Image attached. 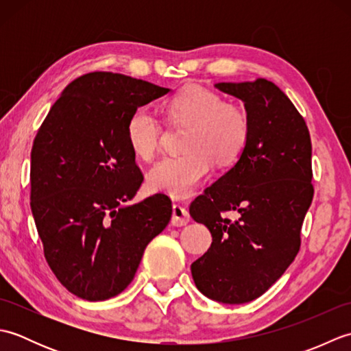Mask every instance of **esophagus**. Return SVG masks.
<instances>
[{
    "instance_id": "esophagus-1",
    "label": "esophagus",
    "mask_w": 351,
    "mask_h": 351,
    "mask_svg": "<svg viewBox=\"0 0 351 351\" xmlns=\"http://www.w3.org/2000/svg\"><path fill=\"white\" fill-rule=\"evenodd\" d=\"M189 221H190V214L187 211V208L180 204H173V206H171V225L185 226Z\"/></svg>"
}]
</instances>
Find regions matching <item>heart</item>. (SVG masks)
<instances>
[{
    "mask_svg": "<svg viewBox=\"0 0 351 351\" xmlns=\"http://www.w3.org/2000/svg\"><path fill=\"white\" fill-rule=\"evenodd\" d=\"M171 125L189 126L182 155L166 156L149 170L147 187L171 197H187L196 191L213 167V160L229 166L235 162L250 137L245 110L228 104L220 95L189 86L166 102ZM162 128L145 107L134 110L126 122V140L138 160L151 161L161 145Z\"/></svg>",
    "mask_w": 351,
    "mask_h": 351,
    "instance_id": "1",
    "label": "heart"
}]
</instances>
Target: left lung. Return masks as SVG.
I'll list each match as a JSON object with an SVG mask.
<instances>
[{"label": "left lung", "instance_id": "8db88e82", "mask_svg": "<svg viewBox=\"0 0 351 351\" xmlns=\"http://www.w3.org/2000/svg\"><path fill=\"white\" fill-rule=\"evenodd\" d=\"M214 87L244 102L250 137L234 167L190 205L191 217L213 235L191 276L208 299L241 304L263 295L299 253L314 197L312 145L304 119L271 81ZM226 210L237 219L225 218Z\"/></svg>", "mask_w": 351, "mask_h": 351}]
</instances>
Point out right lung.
<instances>
[{
	"mask_svg": "<svg viewBox=\"0 0 351 351\" xmlns=\"http://www.w3.org/2000/svg\"><path fill=\"white\" fill-rule=\"evenodd\" d=\"M169 92L122 73H86L66 86L37 131L32 213L52 273L80 299L121 294L170 221L161 193L128 204L143 175L126 140L132 111Z\"/></svg>",
	"mask_w": 351,
	"mask_h": 351,
	"instance_id": "add662e5",
	"label": "right lung"
}]
</instances>
